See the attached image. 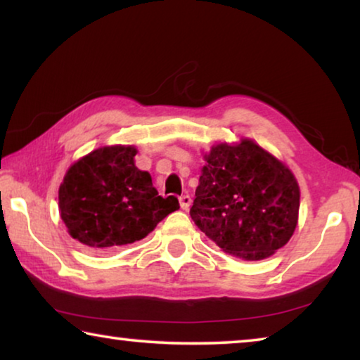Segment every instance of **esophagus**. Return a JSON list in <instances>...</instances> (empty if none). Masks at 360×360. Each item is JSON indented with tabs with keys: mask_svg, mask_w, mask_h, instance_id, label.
<instances>
[{
	"mask_svg": "<svg viewBox=\"0 0 360 360\" xmlns=\"http://www.w3.org/2000/svg\"><path fill=\"white\" fill-rule=\"evenodd\" d=\"M191 203H192L191 195H182V197H179V205H181V208L184 210V211H187L188 208H191Z\"/></svg>",
	"mask_w": 360,
	"mask_h": 360,
	"instance_id": "esophagus-1",
	"label": "esophagus"
}]
</instances>
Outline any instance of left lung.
<instances>
[{
	"instance_id": "obj_1",
	"label": "left lung",
	"mask_w": 360,
	"mask_h": 360,
	"mask_svg": "<svg viewBox=\"0 0 360 360\" xmlns=\"http://www.w3.org/2000/svg\"><path fill=\"white\" fill-rule=\"evenodd\" d=\"M191 216L224 252L245 260L275 254L294 235L300 188L290 169L251 139L205 155Z\"/></svg>"
}]
</instances>
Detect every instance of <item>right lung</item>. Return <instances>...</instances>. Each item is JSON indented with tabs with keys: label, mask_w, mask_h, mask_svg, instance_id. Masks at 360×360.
Listing matches in <instances>:
<instances>
[{
	"label": "right lung",
	"mask_w": 360,
	"mask_h": 360,
	"mask_svg": "<svg viewBox=\"0 0 360 360\" xmlns=\"http://www.w3.org/2000/svg\"><path fill=\"white\" fill-rule=\"evenodd\" d=\"M135 155L133 146H108L70 167L58 206L72 238L108 251L143 240L179 210L178 198L160 197L150 174L135 167Z\"/></svg>",
	"instance_id": "add662e5"
}]
</instances>
